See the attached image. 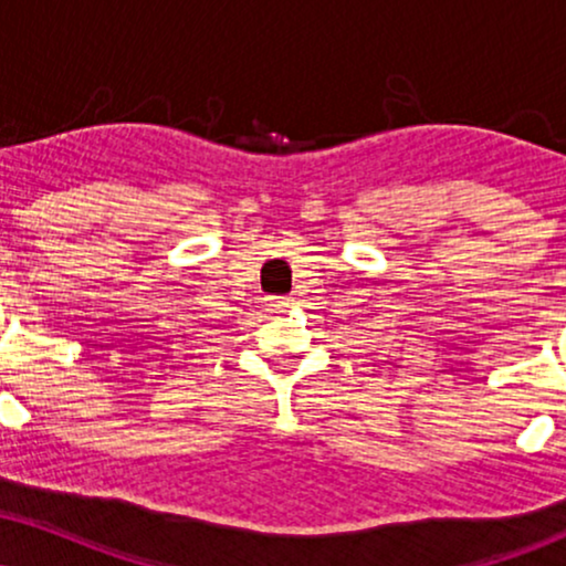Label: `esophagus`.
Wrapping results in <instances>:
<instances>
[{"mask_svg":"<svg viewBox=\"0 0 566 566\" xmlns=\"http://www.w3.org/2000/svg\"><path fill=\"white\" fill-rule=\"evenodd\" d=\"M291 304H294V298L291 296H270L268 298V310L272 312V315H281V312L289 310Z\"/></svg>","mask_w":566,"mask_h":566,"instance_id":"esophagus-1","label":"esophagus"}]
</instances>
